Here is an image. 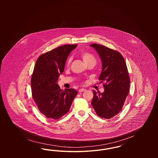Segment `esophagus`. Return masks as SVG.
<instances>
[{"label": "esophagus", "mask_w": 158, "mask_h": 158, "mask_svg": "<svg viewBox=\"0 0 158 158\" xmlns=\"http://www.w3.org/2000/svg\"><path fill=\"white\" fill-rule=\"evenodd\" d=\"M86 90V89H84V88H82V89H80L79 90V92H84V91H85Z\"/></svg>", "instance_id": "esophagus-1"}]
</instances>
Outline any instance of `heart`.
Segmentation results:
<instances>
[{
	"label": "heart",
	"instance_id": "b5f03b06",
	"mask_svg": "<svg viewBox=\"0 0 158 158\" xmlns=\"http://www.w3.org/2000/svg\"><path fill=\"white\" fill-rule=\"evenodd\" d=\"M80 55L81 56V57L82 58L83 60L84 61V62L87 64L88 63H89L90 62H95V58L94 57V56L91 54V53H89L88 52H85V51H82L80 53ZM72 60V58L71 57H69L66 61V65L67 66H69L71 61Z\"/></svg>",
	"mask_w": 158,
	"mask_h": 158
}]
</instances>
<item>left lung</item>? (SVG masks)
<instances>
[{
  "label": "left lung",
  "mask_w": 158,
  "mask_h": 158,
  "mask_svg": "<svg viewBox=\"0 0 158 158\" xmlns=\"http://www.w3.org/2000/svg\"><path fill=\"white\" fill-rule=\"evenodd\" d=\"M98 53L102 61L99 77L104 82V92L93 90L91 104L98 116L106 119L120 113L130 89V77L125 60L120 53L98 44H90Z\"/></svg>",
  "instance_id": "1"
}]
</instances>
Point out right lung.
I'll use <instances>...</instances> for the list:
<instances>
[{
  "label": "right lung",
  "instance_id": "right-lung-1",
  "mask_svg": "<svg viewBox=\"0 0 158 158\" xmlns=\"http://www.w3.org/2000/svg\"><path fill=\"white\" fill-rule=\"evenodd\" d=\"M77 44L63 45L41 54L31 77L32 95L39 111L48 118L59 119L69 111L77 92L62 90L57 84L70 53Z\"/></svg>",
  "mask_w": 158,
  "mask_h": 158
}]
</instances>
